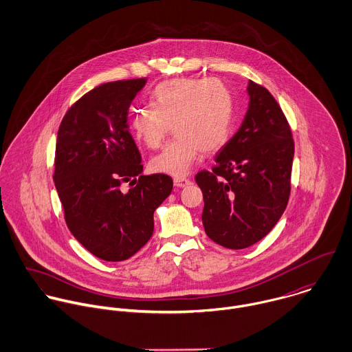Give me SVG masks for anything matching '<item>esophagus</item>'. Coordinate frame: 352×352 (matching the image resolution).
Here are the masks:
<instances>
[{"label": "esophagus", "mask_w": 352, "mask_h": 352, "mask_svg": "<svg viewBox=\"0 0 352 352\" xmlns=\"http://www.w3.org/2000/svg\"><path fill=\"white\" fill-rule=\"evenodd\" d=\"M173 184H175L176 187L183 188V187H187L188 184H191V180L187 179V177H175V179H173Z\"/></svg>", "instance_id": "esophagus-1"}]
</instances>
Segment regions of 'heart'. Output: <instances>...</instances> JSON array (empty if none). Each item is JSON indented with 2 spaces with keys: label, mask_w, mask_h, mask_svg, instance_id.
I'll return each mask as SVG.
<instances>
[{
  "label": "heart",
  "mask_w": 352,
  "mask_h": 352,
  "mask_svg": "<svg viewBox=\"0 0 352 352\" xmlns=\"http://www.w3.org/2000/svg\"><path fill=\"white\" fill-rule=\"evenodd\" d=\"M153 105L134 109L131 130L149 149H158L170 126L176 138L153 157L154 172L184 176L203 153H215L229 140L234 101L229 88L218 78H173L153 91Z\"/></svg>",
  "instance_id": "b5f03b06"
}]
</instances>
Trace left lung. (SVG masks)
Here are the masks:
<instances>
[{
  "label": "left lung",
  "mask_w": 352,
  "mask_h": 352,
  "mask_svg": "<svg viewBox=\"0 0 352 352\" xmlns=\"http://www.w3.org/2000/svg\"><path fill=\"white\" fill-rule=\"evenodd\" d=\"M250 107L233 138L201 170V222L206 234L229 250L265 237L286 210L292 190L294 141L289 122L261 85L248 82Z\"/></svg>",
  "instance_id": "1"
}]
</instances>
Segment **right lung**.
Segmentation results:
<instances>
[{"instance_id": "add662e5", "label": "right lung", "mask_w": 352, "mask_h": 352, "mask_svg": "<svg viewBox=\"0 0 352 352\" xmlns=\"http://www.w3.org/2000/svg\"><path fill=\"white\" fill-rule=\"evenodd\" d=\"M146 78L96 87L65 113L56 137L54 183L77 241L105 261L127 260L149 240L153 214L173 188L164 173L144 176L127 124ZM130 182L129 192L121 184Z\"/></svg>"}]
</instances>
